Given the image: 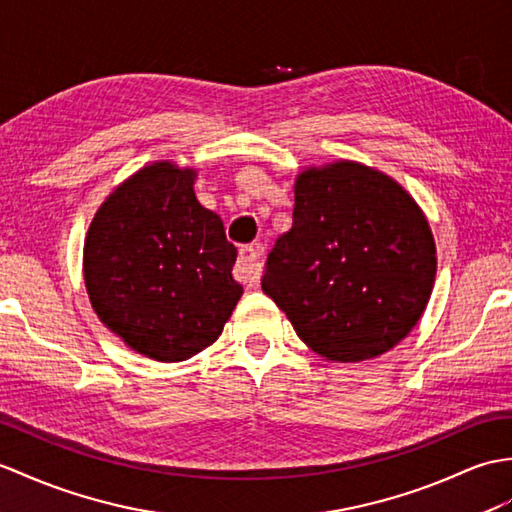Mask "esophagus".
<instances>
[{"mask_svg": "<svg viewBox=\"0 0 512 512\" xmlns=\"http://www.w3.org/2000/svg\"><path fill=\"white\" fill-rule=\"evenodd\" d=\"M261 275V264H259V251L257 246H242L240 257H237L235 266V277L244 283H257Z\"/></svg>", "mask_w": 512, "mask_h": 512, "instance_id": "34e87169", "label": "esophagus"}]
</instances>
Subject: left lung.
I'll use <instances>...</instances> for the list:
<instances>
[{
    "label": "left lung",
    "mask_w": 512,
    "mask_h": 512,
    "mask_svg": "<svg viewBox=\"0 0 512 512\" xmlns=\"http://www.w3.org/2000/svg\"><path fill=\"white\" fill-rule=\"evenodd\" d=\"M434 279L436 244L417 200L388 174L340 159L296 176L292 229L261 288L320 358L362 362L410 334Z\"/></svg>",
    "instance_id": "obj_1"
}]
</instances>
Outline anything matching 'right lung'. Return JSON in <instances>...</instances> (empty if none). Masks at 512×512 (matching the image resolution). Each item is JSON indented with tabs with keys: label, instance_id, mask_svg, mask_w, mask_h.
Here are the masks:
<instances>
[{
	"label": "right lung",
	"instance_id": "right-lung-1",
	"mask_svg": "<svg viewBox=\"0 0 512 512\" xmlns=\"http://www.w3.org/2000/svg\"><path fill=\"white\" fill-rule=\"evenodd\" d=\"M194 168L154 161L95 211L82 272L93 312L133 349L183 362L222 334L242 296L237 248L194 194Z\"/></svg>",
	"mask_w": 512,
	"mask_h": 512
}]
</instances>
